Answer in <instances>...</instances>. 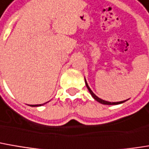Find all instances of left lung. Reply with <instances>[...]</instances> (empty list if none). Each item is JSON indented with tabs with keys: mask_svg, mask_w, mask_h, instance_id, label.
Returning a JSON list of instances; mask_svg holds the SVG:
<instances>
[{
	"mask_svg": "<svg viewBox=\"0 0 149 149\" xmlns=\"http://www.w3.org/2000/svg\"><path fill=\"white\" fill-rule=\"evenodd\" d=\"M85 84H86V86H87V88H88V91H89V93L91 94V95L93 96V98L95 100V101H97V102H99L100 103H102V104H105V105H117V104H120V103H123V102H107V101H104V100H102V99H100L99 97H97L93 92H92V90L90 89V88L88 87V84L86 83V80H85Z\"/></svg>",
	"mask_w": 149,
	"mask_h": 149,
	"instance_id": "8db88e82",
	"label": "left lung"
}]
</instances>
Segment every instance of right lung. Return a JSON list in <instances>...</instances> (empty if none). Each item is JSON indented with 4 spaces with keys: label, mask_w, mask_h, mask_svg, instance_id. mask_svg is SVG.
<instances>
[{
    "label": "right lung",
    "mask_w": 149,
    "mask_h": 149,
    "mask_svg": "<svg viewBox=\"0 0 149 149\" xmlns=\"http://www.w3.org/2000/svg\"><path fill=\"white\" fill-rule=\"evenodd\" d=\"M44 104H45V103H44ZM42 105H43V104H42ZM42 105L40 104V105H31V106H32V107H39V106H42Z\"/></svg>",
    "instance_id": "add662e5"
}]
</instances>
